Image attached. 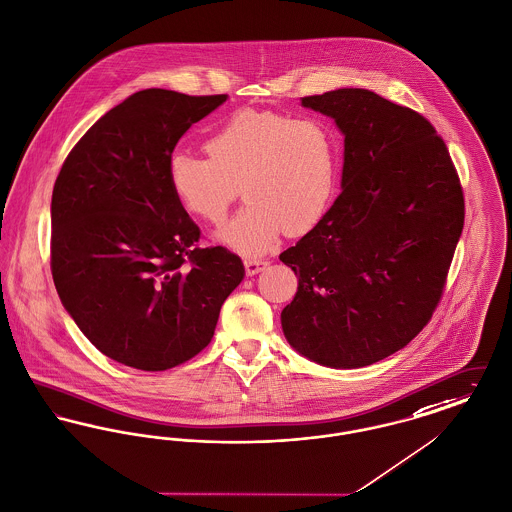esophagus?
Listing matches in <instances>:
<instances>
[{"mask_svg": "<svg viewBox=\"0 0 512 512\" xmlns=\"http://www.w3.org/2000/svg\"><path fill=\"white\" fill-rule=\"evenodd\" d=\"M268 266V262L266 260H260V258H246L244 260V269H246V275H256V273H260L262 269Z\"/></svg>", "mask_w": 512, "mask_h": 512, "instance_id": "1", "label": "esophagus"}]
</instances>
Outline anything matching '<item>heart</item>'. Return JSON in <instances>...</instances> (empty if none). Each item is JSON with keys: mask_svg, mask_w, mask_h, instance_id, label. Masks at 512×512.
<instances>
[{"mask_svg": "<svg viewBox=\"0 0 512 512\" xmlns=\"http://www.w3.org/2000/svg\"><path fill=\"white\" fill-rule=\"evenodd\" d=\"M204 148L171 154L169 187L187 214L221 225L241 183L246 204L219 239L243 254L266 252L283 231L308 233L335 198L341 148L322 119L241 109Z\"/></svg>", "mask_w": 512, "mask_h": 512, "instance_id": "heart-1", "label": "heart"}]
</instances>
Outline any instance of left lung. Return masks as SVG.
I'll list each match as a JSON object with an SVG mask.
<instances>
[{
    "instance_id": "8db88e82",
    "label": "left lung",
    "mask_w": 512,
    "mask_h": 512,
    "mask_svg": "<svg viewBox=\"0 0 512 512\" xmlns=\"http://www.w3.org/2000/svg\"><path fill=\"white\" fill-rule=\"evenodd\" d=\"M345 135L341 194L279 260L298 289L281 312L293 349L329 368H362L406 347L447 281L464 196L443 138L414 109L372 90L302 98Z\"/></svg>"
}]
</instances>
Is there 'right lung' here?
<instances>
[{
    "label": "right lung",
    "instance_id": "right-lung-1",
    "mask_svg": "<svg viewBox=\"0 0 512 512\" xmlns=\"http://www.w3.org/2000/svg\"><path fill=\"white\" fill-rule=\"evenodd\" d=\"M227 94L148 88L100 117L69 152L52 194V275L88 341L144 372L175 368L214 337L241 258L200 248L167 163Z\"/></svg>",
    "mask_w": 512,
    "mask_h": 512
}]
</instances>
